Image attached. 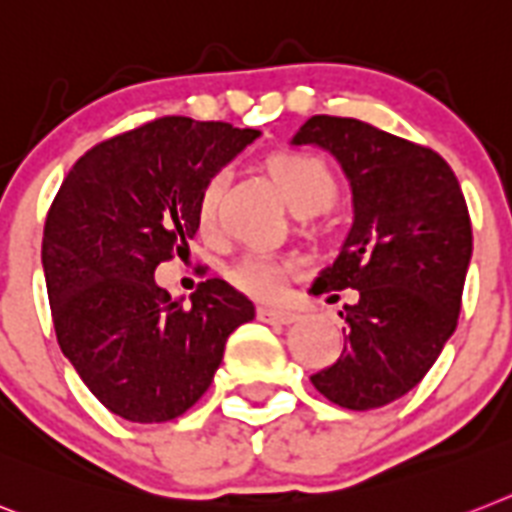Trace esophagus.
Masks as SVG:
<instances>
[{
    "label": "esophagus",
    "mask_w": 512,
    "mask_h": 512,
    "mask_svg": "<svg viewBox=\"0 0 512 512\" xmlns=\"http://www.w3.org/2000/svg\"><path fill=\"white\" fill-rule=\"evenodd\" d=\"M256 314H259L261 322H266V324H293V322H298V314H295V311H287V308L261 306Z\"/></svg>",
    "instance_id": "34e87169"
}]
</instances>
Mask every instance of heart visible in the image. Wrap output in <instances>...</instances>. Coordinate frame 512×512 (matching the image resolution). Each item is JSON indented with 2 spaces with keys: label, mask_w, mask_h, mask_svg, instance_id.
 <instances>
[{
  "label": "heart",
  "mask_w": 512,
  "mask_h": 512,
  "mask_svg": "<svg viewBox=\"0 0 512 512\" xmlns=\"http://www.w3.org/2000/svg\"><path fill=\"white\" fill-rule=\"evenodd\" d=\"M266 175L280 190L282 201L298 214L327 206L337 193V177L324 159L308 151H274L266 156ZM217 177H209L196 196V222L201 230L214 225L217 214ZM290 264L272 253H248L230 269V282L256 298H269L282 287Z\"/></svg>",
  "instance_id": "heart-1"
}]
</instances>
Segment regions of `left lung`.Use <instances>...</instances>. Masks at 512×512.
Masks as SVG:
<instances>
[{
	"label": "left lung",
	"instance_id": "left-lung-1",
	"mask_svg": "<svg viewBox=\"0 0 512 512\" xmlns=\"http://www.w3.org/2000/svg\"><path fill=\"white\" fill-rule=\"evenodd\" d=\"M319 146L353 190V227L311 293L353 287L345 348L311 382L348 411L411 392L458 327L474 235L466 198L437 151L353 117L314 114L293 146ZM335 298V295H332Z\"/></svg>",
	"mask_w": 512,
	"mask_h": 512
}]
</instances>
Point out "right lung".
<instances>
[{"instance_id":"1","label":"right lung","mask_w":512,"mask_h":512,"mask_svg":"<svg viewBox=\"0 0 512 512\" xmlns=\"http://www.w3.org/2000/svg\"><path fill=\"white\" fill-rule=\"evenodd\" d=\"M230 122L162 117L80 156L46 214V293L78 377L114 416L162 424L209 390L227 337L253 303L225 280L185 298L156 285L196 235V196L259 138Z\"/></svg>"}]
</instances>
